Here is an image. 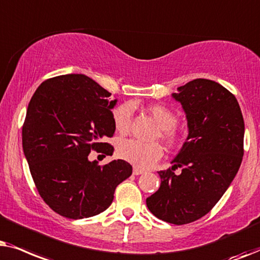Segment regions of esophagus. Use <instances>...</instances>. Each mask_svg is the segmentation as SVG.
<instances>
[{"instance_id": "34e87169", "label": "esophagus", "mask_w": 260, "mask_h": 260, "mask_svg": "<svg viewBox=\"0 0 260 260\" xmlns=\"http://www.w3.org/2000/svg\"><path fill=\"white\" fill-rule=\"evenodd\" d=\"M133 174L136 176L143 175V174H145V170H141V169H139V168H134L133 169Z\"/></svg>"}]
</instances>
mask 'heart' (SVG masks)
Instances as JSON below:
<instances>
[{
	"mask_svg": "<svg viewBox=\"0 0 260 260\" xmlns=\"http://www.w3.org/2000/svg\"><path fill=\"white\" fill-rule=\"evenodd\" d=\"M146 110L159 124L160 132L158 133V138H160L169 147L178 146L181 143V136L176 128L178 116L168 107L161 105H150L146 107ZM132 116L133 107L131 103H123L113 110V122L117 133L126 134L129 131ZM162 153L164 150L158 143L145 144L129 139L120 141L117 145L119 157L141 169L150 168L162 157Z\"/></svg>",
	"mask_w": 260,
	"mask_h": 260,
	"instance_id": "1",
	"label": "heart"
}]
</instances>
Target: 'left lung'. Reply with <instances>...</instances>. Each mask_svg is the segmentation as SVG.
<instances>
[{"label": "left lung", "mask_w": 260, "mask_h": 260, "mask_svg": "<svg viewBox=\"0 0 260 260\" xmlns=\"http://www.w3.org/2000/svg\"><path fill=\"white\" fill-rule=\"evenodd\" d=\"M172 98L184 109L189 134L172 168L158 172L160 186L146 205L158 219L185 224L208 214L231 185L243 160L245 123L235 96L210 79H193Z\"/></svg>", "instance_id": "obj_1"}]
</instances>
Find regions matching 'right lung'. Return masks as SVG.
Segmentation results:
<instances>
[{"label":"right lung","mask_w":260,"mask_h":260,"mask_svg":"<svg viewBox=\"0 0 260 260\" xmlns=\"http://www.w3.org/2000/svg\"><path fill=\"white\" fill-rule=\"evenodd\" d=\"M110 95L84 75H63L41 83L27 108L22 148L30 175L45 203L68 219L105 212L116 186L132 175L122 159L106 165L88 159L91 151L114 152L103 143L115 132Z\"/></svg>","instance_id":"right-lung-1"}]
</instances>
